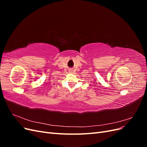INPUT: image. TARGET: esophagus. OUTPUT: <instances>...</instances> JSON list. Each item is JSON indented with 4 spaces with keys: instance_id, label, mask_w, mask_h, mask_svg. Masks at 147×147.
I'll list each match as a JSON object with an SVG mask.
<instances>
[{
    "instance_id": "1",
    "label": "esophagus",
    "mask_w": 147,
    "mask_h": 147,
    "mask_svg": "<svg viewBox=\"0 0 147 147\" xmlns=\"http://www.w3.org/2000/svg\"><path fill=\"white\" fill-rule=\"evenodd\" d=\"M69 72H71V73H72V70H69Z\"/></svg>"
}]
</instances>
